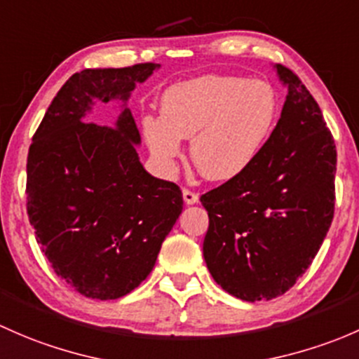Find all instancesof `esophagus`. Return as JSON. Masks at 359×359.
Listing matches in <instances>:
<instances>
[{
  "mask_svg": "<svg viewBox=\"0 0 359 359\" xmlns=\"http://www.w3.org/2000/svg\"><path fill=\"white\" fill-rule=\"evenodd\" d=\"M183 201H184V204H188V205L197 204L198 194H197V191L190 190V188H183Z\"/></svg>",
  "mask_w": 359,
  "mask_h": 359,
  "instance_id": "1",
  "label": "esophagus"
}]
</instances>
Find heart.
Here are the masks:
<instances>
[{
	"instance_id": "b5f03b06",
	"label": "heart",
	"mask_w": 359,
	"mask_h": 359,
	"mask_svg": "<svg viewBox=\"0 0 359 359\" xmlns=\"http://www.w3.org/2000/svg\"><path fill=\"white\" fill-rule=\"evenodd\" d=\"M278 97L271 84L223 74H205L169 88L162 117H145L150 152L171 168L190 140V155L207 180L242 175L261 154L278 119Z\"/></svg>"
}]
</instances>
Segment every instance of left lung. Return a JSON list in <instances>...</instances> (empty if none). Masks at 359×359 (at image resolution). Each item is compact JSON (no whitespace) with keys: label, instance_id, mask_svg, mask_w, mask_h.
<instances>
[{"label":"left lung","instance_id":"8db88e82","mask_svg":"<svg viewBox=\"0 0 359 359\" xmlns=\"http://www.w3.org/2000/svg\"><path fill=\"white\" fill-rule=\"evenodd\" d=\"M289 88L282 116L256 161L201 197L209 214L204 259L221 289L269 301L295 285L327 236L337 152L302 81L276 65Z\"/></svg>","mask_w":359,"mask_h":359}]
</instances>
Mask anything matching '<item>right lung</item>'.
I'll return each instance as SVG.
<instances>
[{
  "label": "right lung",
  "mask_w": 359,
  "mask_h": 359,
  "mask_svg": "<svg viewBox=\"0 0 359 359\" xmlns=\"http://www.w3.org/2000/svg\"><path fill=\"white\" fill-rule=\"evenodd\" d=\"M157 67L76 72L29 147V221L53 271L84 297L107 301L135 290L183 209L178 184L143 169L131 110L123 105L114 128L86 121L95 100L126 103Z\"/></svg>",
  "instance_id": "1"
}]
</instances>
